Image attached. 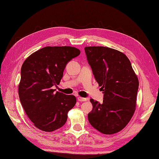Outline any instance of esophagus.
<instances>
[{
	"mask_svg": "<svg viewBox=\"0 0 159 159\" xmlns=\"http://www.w3.org/2000/svg\"><path fill=\"white\" fill-rule=\"evenodd\" d=\"M78 100H79V101H80V102H82V101H86L87 99L86 98H83V97H78Z\"/></svg>",
	"mask_w": 159,
	"mask_h": 159,
	"instance_id": "esophagus-1",
	"label": "esophagus"
}]
</instances>
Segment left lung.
<instances>
[{"label":"left lung","mask_w":159,"mask_h":159,"mask_svg":"<svg viewBox=\"0 0 159 159\" xmlns=\"http://www.w3.org/2000/svg\"><path fill=\"white\" fill-rule=\"evenodd\" d=\"M84 51L104 94L102 103L90 99L93 109L89 121L101 133L116 134L125 127L135 111L138 77L124 53L103 46L85 47Z\"/></svg>","instance_id":"obj_1"}]
</instances>
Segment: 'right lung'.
I'll return each mask as SVG.
<instances>
[{"label":"right lung","mask_w":159,"mask_h":159,"mask_svg":"<svg viewBox=\"0 0 159 159\" xmlns=\"http://www.w3.org/2000/svg\"><path fill=\"white\" fill-rule=\"evenodd\" d=\"M70 46H47L30 55L23 62L19 84L20 101L36 128L53 132L63 126L76 99L53 89L60 84L67 63L80 54Z\"/></svg>","instance_id":"obj_1"}]
</instances>
